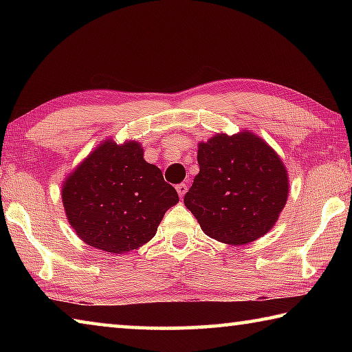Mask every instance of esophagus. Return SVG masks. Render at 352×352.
Wrapping results in <instances>:
<instances>
[{
    "mask_svg": "<svg viewBox=\"0 0 352 352\" xmlns=\"http://www.w3.org/2000/svg\"><path fill=\"white\" fill-rule=\"evenodd\" d=\"M177 192H178V195H180V199H183L184 197V194H186V190H188V184H184V183H180V184H177Z\"/></svg>",
    "mask_w": 352,
    "mask_h": 352,
    "instance_id": "esophagus-1",
    "label": "esophagus"
}]
</instances>
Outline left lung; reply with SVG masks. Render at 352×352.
Masks as SVG:
<instances>
[{
	"label": "left lung",
	"mask_w": 352,
	"mask_h": 352,
	"mask_svg": "<svg viewBox=\"0 0 352 352\" xmlns=\"http://www.w3.org/2000/svg\"><path fill=\"white\" fill-rule=\"evenodd\" d=\"M200 172L184 195L206 236L245 245L275 226L289 195L279 155L250 130L217 133L199 142Z\"/></svg>",
	"instance_id": "obj_1"
}]
</instances>
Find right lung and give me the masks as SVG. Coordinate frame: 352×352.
<instances>
[{"label":"right lung","instance_id":"right-lung-1","mask_svg":"<svg viewBox=\"0 0 352 352\" xmlns=\"http://www.w3.org/2000/svg\"><path fill=\"white\" fill-rule=\"evenodd\" d=\"M65 214L87 245L124 254L157 234L164 212L178 204L162 170L130 140H104L65 178Z\"/></svg>","mask_w":352,"mask_h":352}]
</instances>
